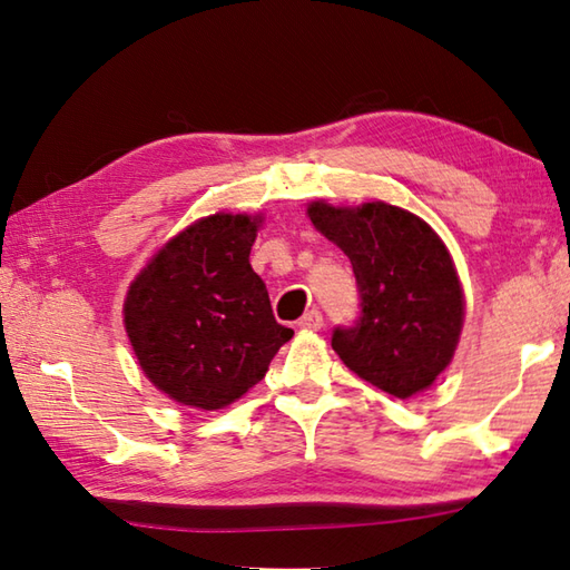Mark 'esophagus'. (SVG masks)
<instances>
[{
    "label": "esophagus",
    "mask_w": 570,
    "mask_h": 570,
    "mask_svg": "<svg viewBox=\"0 0 570 570\" xmlns=\"http://www.w3.org/2000/svg\"><path fill=\"white\" fill-rule=\"evenodd\" d=\"M321 326H324V316H321V312H316V308H312V312H306L302 318H298V328L304 331H318Z\"/></svg>",
    "instance_id": "obj_1"
}]
</instances>
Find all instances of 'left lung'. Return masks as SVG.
<instances>
[{
    "label": "left lung",
    "mask_w": 570,
    "mask_h": 570,
    "mask_svg": "<svg viewBox=\"0 0 570 570\" xmlns=\"http://www.w3.org/2000/svg\"><path fill=\"white\" fill-rule=\"evenodd\" d=\"M308 216L351 258L358 316L331 334L341 361L368 384L409 399L449 366L463 326V294L446 246L416 214L384 202Z\"/></svg>",
    "instance_id": "1"
}]
</instances>
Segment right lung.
Returning a JSON list of instances; mask_svg holds the SVG:
<instances>
[{
  "instance_id": "add662e5",
  "label": "right lung",
  "mask_w": 570,
  "mask_h": 570,
  "mask_svg": "<svg viewBox=\"0 0 570 570\" xmlns=\"http://www.w3.org/2000/svg\"><path fill=\"white\" fill-rule=\"evenodd\" d=\"M256 226L244 214L191 224L151 258L124 302L141 371L184 406H229L294 336L274 318L249 264Z\"/></svg>"
}]
</instances>
